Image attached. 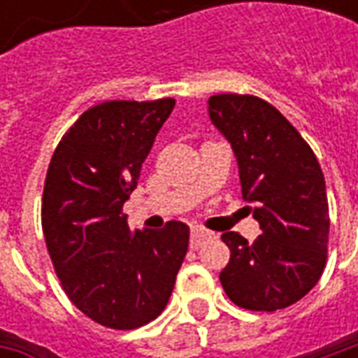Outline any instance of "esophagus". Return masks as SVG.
<instances>
[{
	"label": "esophagus",
	"instance_id": "esophagus-1",
	"mask_svg": "<svg viewBox=\"0 0 358 358\" xmlns=\"http://www.w3.org/2000/svg\"><path fill=\"white\" fill-rule=\"evenodd\" d=\"M215 238V234L205 230V228H192V240H189V245L192 249H199L203 248L207 241H210Z\"/></svg>",
	"mask_w": 358,
	"mask_h": 358
}]
</instances>
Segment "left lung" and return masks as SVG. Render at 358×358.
<instances>
[{
	"label": "left lung",
	"mask_w": 358,
	"mask_h": 358,
	"mask_svg": "<svg viewBox=\"0 0 358 358\" xmlns=\"http://www.w3.org/2000/svg\"><path fill=\"white\" fill-rule=\"evenodd\" d=\"M207 103L210 122L232 145L241 195L263 232L253 243L222 234L230 263L220 284L238 307H289L315 287L326 266L330 215L322 169L270 103L238 94L213 95Z\"/></svg>",
	"instance_id": "left-lung-1"
}]
</instances>
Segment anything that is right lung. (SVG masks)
<instances>
[{
    "label": "right lung",
    "instance_id": "obj_1",
    "mask_svg": "<svg viewBox=\"0 0 358 358\" xmlns=\"http://www.w3.org/2000/svg\"><path fill=\"white\" fill-rule=\"evenodd\" d=\"M174 99L105 101L82 115L51 157L42 228L63 289L94 322L134 330L166 307L189 228L130 232L122 213Z\"/></svg>",
    "mask_w": 358,
    "mask_h": 358
}]
</instances>
